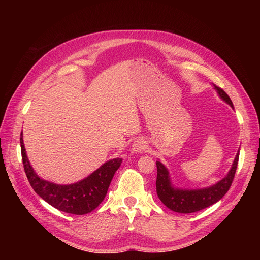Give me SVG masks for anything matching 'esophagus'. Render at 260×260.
I'll return each mask as SVG.
<instances>
[{
	"instance_id": "1",
	"label": "esophagus",
	"mask_w": 260,
	"mask_h": 260,
	"mask_svg": "<svg viewBox=\"0 0 260 260\" xmlns=\"http://www.w3.org/2000/svg\"><path fill=\"white\" fill-rule=\"evenodd\" d=\"M147 148V144L144 140L140 139V140H137L135 143H133L132 145V153L135 154H141L143 153L144 151H146Z\"/></svg>"
}]
</instances>
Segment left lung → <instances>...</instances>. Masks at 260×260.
Returning a JSON list of instances; mask_svg holds the SVG:
<instances>
[{
	"label": "left lung",
	"instance_id": "obj_1",
	"mask_svg": "<svg viewBox=\"0 0 260 260\" xmlns=\"http://www.w3.org/2000/svg\"><path fill=\"white\" fill-rule=\"evenodd\" d=\"M212 88L217 92L218 96L224 103L230 105L233 109V103L229 95L217 85L212 84ZM240 156V148L234 157V160L228 174L216 183L205 187L186 188L180 187L172 182L170 172L168 168L159 160H156L157 166V179H156V191L159 200L165 206L172 211L180 214H192L195 211L205 209L221 200L225 193L229 191L233 181L235 171H237L238 161Z\"/></svg>",
	"mask_w": 260,
	"mask_h": 260
}]
</instances>
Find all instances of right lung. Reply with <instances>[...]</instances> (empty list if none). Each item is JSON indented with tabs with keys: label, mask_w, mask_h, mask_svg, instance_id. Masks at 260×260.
Listing matches in <instances>:
<instances>
[{
	"label": "right lung",
	"mask_w": 260,
	"mask_h": 260,
	"mask_svg": "<svg viewBox=\"0 0 260 260\" xmlns=\"http://www.w3.org/2000/svg\"><path fill=\"white\" fill-rule=\"evenodd\" d=\"M20 133L21 157L26 175L35 192L51 206L74 215H85L103 202L115 172L120 167L121 158H113L104 162L84 179L70 184H58L39 177L31 166Z\"/></svg>",
	"instance_id": "right-lung-1"
}]
</instances>
